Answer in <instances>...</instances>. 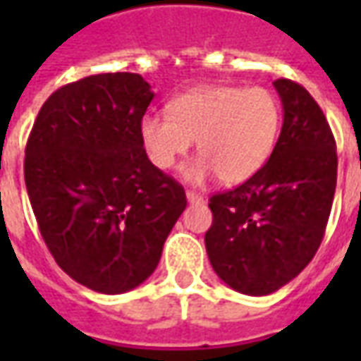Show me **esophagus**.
<instances>
[{"label": "esophagus", "instance_id": "34e87169", "mask_svg": "<svg viewBox=\"0 0 361 361\" xmlns=\"http://www.w3.org/2000/svg\"><path fill=\"white\" fill-rule=\"evenodd\" d=\"M185 197H188V201L191 204H201L204 201V197L201 195V193H195V191H188Z\"/></svg>", "mask_w": 361, "mask_h": 361}]
</instances>
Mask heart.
<instances>
[{
	"instance_id": "heart-1",
	"label": "heart",
	"mask_w": 361,
	"mask_h": 361,
	"mask_svg": "<svg viewBox=\"0 0 361 361\" xmlns=\"http://www.w3.org/2000/svg\"><path fill=\"white\" fill-rule=\"evenodd\" d=\"M168 110L170 116H142V149L154 168L172 170L197 141L201 157L183 168L191 183L214 173L228 185L250 180L265 166L279 135V100L265 87L201 85L173 98Z\"/></svg>"
}]
</instances>
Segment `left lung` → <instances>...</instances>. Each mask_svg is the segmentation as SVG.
<instances>
[{
    "label": "left lung",
    "instance_id": "obj_1",
    "mask_svg": "<svg viewBox=\"0 0 361 361\" xmlns=\"http://www.w3.org/2000/svg\"><path fill=\"white\" fill-rule=\"evenodd\" d=\"M282 129L271 158L240 188L211 197L207 255L235 292L267 295L310 265L336 189V147L319 104L302 85L272 82Z\"/></svg>",
    "mask_w": 361,
    "mask_h": 361
}]
</instances>
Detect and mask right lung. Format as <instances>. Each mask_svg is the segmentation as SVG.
Wrapping results in <instances>:
<instances>
[{"label":"right lung","instance_id":"obj_1","mask_svg":"<svg viewBox=\"0 0 361 361\" xmlns=\"http://www.w3.org/2000/svg\"><path fill=\"white\" fill-rule=\"evenodd\" d=\"M152 98L141 75H90L56 90L28 137L25 183L44 242L100 294L149 279L188 204L142 149L139 123Z\"/></svg>","mask_w":361,"mask_h":361}]
</instances>
